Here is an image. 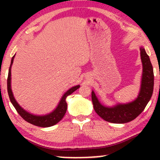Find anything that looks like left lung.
I'll return each instance as SVG.
<instances>
[{
  "label": "left lung",
  "mask_w": 160,
  "mask_h": 160,
  "mask_svg": "<svg viewBox=\"0 0 160 160\" xmlns=\"http://www.w3.org/2000/svg\"><path fill=\"white\" fill-rule=\"evenodd\" d=\"M143 72L141 89L138 98L128 103H117L113 106H106L99 101L94 91L92 100L95 112L106 122L124 124L132 121L141 114L152 96L154 89V71L149 57L143 47H140Z\"/></svg>",
  "instance_id": "8db88e82"
}]
</instances>
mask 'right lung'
Instances as JSON below:
<instances>
[{
  "mask_svg": "<svg viewBox=\"0 0 160 160\" xmlns=\"http://www.w3.org/2000/svg\"><path fill=\"white\" fill-rule=\"evenodd\" d=\"M15 57V54L13 56L12 58V61H11V65L9 67V70H8V78H7V90L8 94L9 96L10 101L12 102L13 106L16 109L17 112L26 122H29V123L33 124V125L42 127V128H48V127L53 126L57 123H58L61 119L64 117L65 113L67 111V102L65 101V99L68 96L71 95L76 91V89L79 88V85H76L75 87H71L70 88L67 92H65L64 95L62 96L61 100L59 102L58 106L56 108L52 111V112L48 113L46 115H34L32 113H30L23 109L22 107L18 104L17 100H15L13 95L12 87H11V68H12V65L14 62V58Z\"/></svg>",
  "mask_w": 160,
  "mask_h": 160,
  "instance_id": "right-lung-1",
  "label": "right lung"
}]
</instances>
